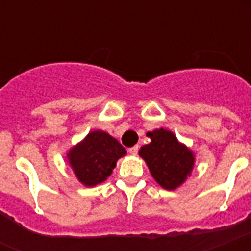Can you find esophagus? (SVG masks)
<instances>
[{
  "instance_id": "34e87169",
  "label": "esophagus",
  "mask_w": 251,
  "mask_h": 251,
  "mask_svg": "<svg viewBox=\"0 0 251 251\" xmlns=\"http://www.w3.org/2000/svg\"><path fill=\"white\" fill-rule=\"evenodd\" d=\"M138 150H139V147H138V146H134V147H130L129 152L131 153V155H137Z\"/></svg>"
}]
</instances>
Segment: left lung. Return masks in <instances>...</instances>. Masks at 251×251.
I'll use <instances>...</instances> for the list:
<instances>
[{"label":"left lung","instance_id":"8db88e82","mask_svg":"<svg viewBox=\"0 0 251 251\" xmlns=\"http://www.w3.org/2000/svg\"><path fill=\"white\" fill-rule=\"evenodd\" d=\"M147 137L151 142L142 146L139 156L163 189L176 190L190 177L195 164L194 152L181 143L171 130L160 127L147 133Z\"/></svg>","mask_w":251,"mask_h":251}]
</instances>
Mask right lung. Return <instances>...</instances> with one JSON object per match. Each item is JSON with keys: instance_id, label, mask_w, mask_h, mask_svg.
Instances as JSON below:
<instances>
[{"instance_id": "obj_1", "label": "right lung", "mask_w": 251, "mask_h": 251, "mask_svg": "<svg viewBox=\"0 0 251 251\" xmlns=\"http://www.w3.org/2000/svg\"><path fill=\"white\" fill-rule=\"evenodd\" d=\"M126 150L112 135L94 130L66 152V160L82 185L94 187L104 182L116 168Z\"/></svg>"}]
</instances>
